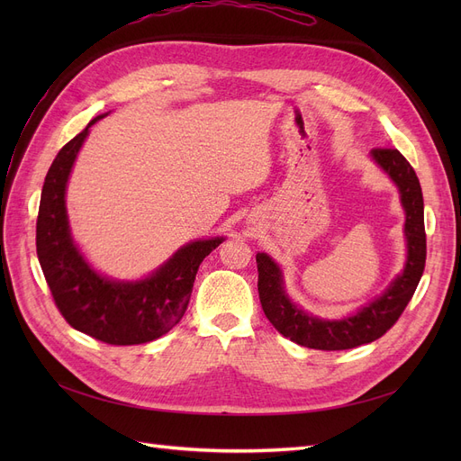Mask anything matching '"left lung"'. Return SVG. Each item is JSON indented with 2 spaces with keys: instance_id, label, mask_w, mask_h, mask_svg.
Returning a JSON list of instances; mask_svg holds the SVG:
<instances>
[{
  "instance_id": "8db88e82",
  "label": "left lung",
  "mask_w": 461,
  "mask_h": 461,
  "mask_svg": "<svg viewBox=\"0 0 461 461\" xmlns=\"http://www.w3.org/2000/svg\"><path fill=\"white\" fill-rule=\"evenodd\" d=\"M371 158L396 183L403 212H406L403 232L408 239V261L403 273L394 278L383 296L367 303L356 315L340 321L319 319L302 312L298 305L290 302L278 265L267 254L256 256L259 273L258 292L263 313L283 337L300 346L330 352L350 350V348L381 339L400 319L421 281L427 259V236L420 178L408 159L394 148H375L371 149Z\"/></svg>"
}]
</instances>
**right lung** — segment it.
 <instances>
[{"label": "right lung", "mask_w": 461, "mask_h": 461, "mask_svg": "<svg viewBox=\"0 0 461 461\" xmlns=\"http://www.w3.org/2000/svg\"><path fill=\"white\" fill-rule=\"evenodd\" d=\"M102 117L67 142L50 167L38 209L36 252L53 302L68 325L105 344H146L183 319L200 263L222 239L183 246L156 273L136 283L109 281L90 267L68 230L65 188L88 129Z\"/></svg>", "instance_id": "right-lung-1"}]
</instances>
